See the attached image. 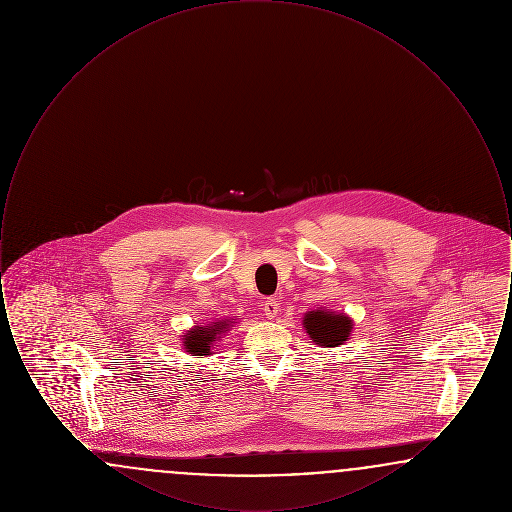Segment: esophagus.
Returning <instances> with one entry per match:
<instances>
[{
	"label": "esophagus",
	"instance_id": "obj_1",
	"mask_svg": "<svg viewBox=\"0 0 512 512\" xmlns=\"http://www.w3.org/2000/svg\"><path fill=\"white\" fill-rule=\"evenodd\" d=\"M278 309H280V303H278L276 299H267V301L263 303V311H265L267 318L276 317V315H278Z\"/></svg>",
	"mask_w": 512,
	"mask_h": 512
}]
</instances>
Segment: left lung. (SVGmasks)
Wrapping results in <instances>:
<instances>
[{
    "label": "left lung",
    "instance_id": "8db88e82",
    "mask_svg": "<svg viewBox=\"0 0 512 512\" xmlns=\"http://www.w3.org/2000/svg\"><path fill=\"white\" fill-rule=\"evenodd\" d=\"M303 328L309 338L322 347H340L349 340L353 320L343 313H332L328 309L309 311L303 317Z\"/></svg>",
    "mask_w": 512,
    "mask_h": 512
}]
</instances>
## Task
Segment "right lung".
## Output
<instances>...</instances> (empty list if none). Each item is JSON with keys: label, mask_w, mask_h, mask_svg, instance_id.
Segmentation results:
<instances>
[{"label": "right lung", "mask_w": 512, "mask_h": 512, "mask_svg": "<svg viewBox=\"0 0 512 512\" xmlns=\"http://www.w3.org/2000/svg\"><path fill=\"white\" fill-rule=\"evenodd\" d=\"M228 318L213 322L209 326H194L192 330L186 332V336H182V345L186 349V353L194 355V357H205L211 355V347L215 345V341H219L220 336L230 328Z\"/></svg>", "instance_id": "add662e5"}]
</instances>
